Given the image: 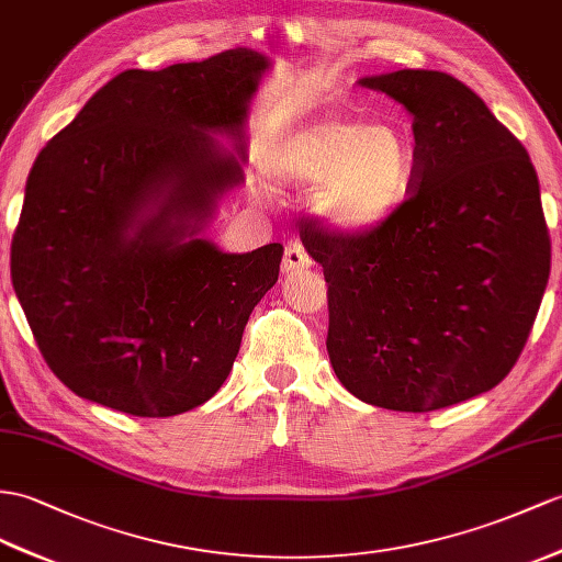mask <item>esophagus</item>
Returning <instances> with one entry per match:
<instances>
[{"label":"esophagus","mask_w":562,"mask_h":562,"mask_svg":"<svg viewBox=\"0 0 562 562\" xmlns=\"http://www.w3.org/2000/svg\"><path fill=\"white\" fill-rule=\"evenodd\" d=\"M312 267V257L307 255V250L303 248V243H289L285 245V252H283V262H281V269L285 273H295L300 269H307Z\"/></svg>","instance_id":"obj_1"}]
</instances>
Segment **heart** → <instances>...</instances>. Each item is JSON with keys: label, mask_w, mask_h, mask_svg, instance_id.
Instances as JSON below:
<instances>
[{"label": "heart", "mask_w": 562, "mask_h": 562, "mask_svg": "<svg viewBox=\"0 0 562 562\" xmlns=\"http://www.w3.org/2000/svg\"><path fill=\"white\" fill-rule=\"evenodd\" d=\"M273 171L285 183L314 188V210L336 234L360 236L398 210L413 183L415 155L391 123L322 116L273 145Z\"/></svg>", "instance_id": "b5f03b06"}]
</instances>
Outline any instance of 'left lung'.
I'll return each mask as SVG.
<instances>
[{"label":"left lung","mask_w":562,"mask_h":562,"mask_svg":"<svg viewBox=\"0 0 562 562\" xmlns=\"http://www.w3.org/2000/svg\"><path fill=\"white\" fill-rule=\"evenodd\" d=\"M413 114L415 173L360 236L300 228L328 283L326 350L355 398L431 413L508 376L551 271L539 178L515 135L458 78H360Z\"/></svg>","instance_id":"obj_1"}]
</instances>
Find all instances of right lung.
Segmentation results:
<instances>
[{"instance_id":"obj_1","label":"right lung","mask_w":562,"mask_h":562,"mask_svg":"<svg viewBox=\"0 0 562 562\" xmlns=\"http://www.w3.org/2000/svg\"><path fill=\"white\" fill-rule=\"evenodd\" d=\"M267 68L245 47L128 68L37 155L11 281L45 362L80 398L173 417L226 381L283 245L228 255L198 234L243 181V126Z\"/></svg>"}]
</instances>
